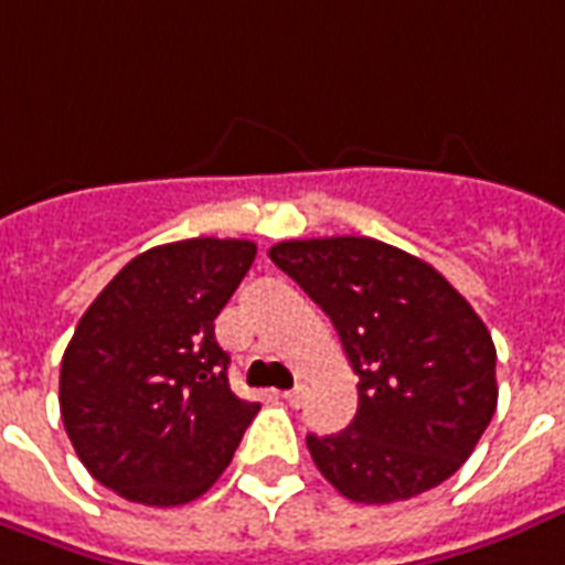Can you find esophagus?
Listing matches in <instances>:
<instances>
[{
  "label": "esophagus",
  "mask_w": 565,
  "mask_h": 565,
  "mask_svg": "<svg viewBox=\"0 0 565 565\" xmlns=\"http://www.w3.org/2000/svg\"><path fill=\"white\" fill-rule=\"evenodd\" d=\"M282 401L291 406H300L306 401V388L303 386H295V388H288V392H282Z\"/></svg>",
  "instance_id": "1"
}]
</instances>
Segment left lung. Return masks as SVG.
Returning <instances> with one entry per match:
<instances>
[{"label": "left lung", "instance_id": "1", "mask_svg": "<svg viewBox=\"0 0 565 565\" xmlns=\"http://www.w3.org/2000/svg\"><path fill=\"white\" fill-rule=\"evenodd\" d=\"M270 262L332 321L360 406L332 436H306L315 466L356 504L439 487L492 422L495 344L469 300L427 262L362 235L279 242Z\"/></svg>", "mask_w": 565, "mask_h": 565}]
</instances>
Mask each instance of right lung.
Listing matches in <instances>:
<instances>
[{"label":"right lung","instance_id":"obj_1","mask_svg":"<svg viewBox=\"0 0 565 565\" xmlns=\"http://www.w3.org/2000/svg\"><path fill=\"white\" fill-rule=\"evenodd\" d=\"M253 259L244 238L161 244L82 315L61 360V418L85 469L126 501L200 498L259 413L230 388V356L214 339Z\"/></svg>","mask_w":565,"mask_h":565}]
</instances>
